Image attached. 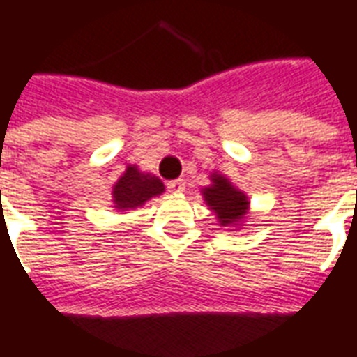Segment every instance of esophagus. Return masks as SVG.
<instances>
[{
    "mask_svg": "<svg viewBox=\"0 0 357 357\" xmlns=\"http://www.w3.org/2000/svg\"><path fill=\"white\" fill-rule=\"evenodd\" d=\"M167 189L170 190V192H181V190L185 189L183 179H172V181H168Z\"/></svg>",
    "mask_w": 357,
    "mask_h": 357,
    "instance_id": "esophagus-1",
    "label": "esophagus"
}]
</instances>
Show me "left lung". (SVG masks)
Instances as JSON below:
<instances>
[{
  "label": "left lung",
  "mask_w": 357,
  "mask_h": 357,
  "mask_svg": "<svg viewBox=\"0 0 357 357\" xmlns=\"http://www.w3.org/2000/svg\"><path fill=\"white\" fill-rule=\"evenodd\" d=\"M211 181L213 185L202 190L208 206L217 213L222 227L238 222L249 208L247 197L241 190L236 189L227 178H222L221 174H213Z\"/></svg>",
  "instance_id": "left-lung-1"
}]
</instances>
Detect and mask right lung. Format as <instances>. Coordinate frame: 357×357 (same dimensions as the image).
I'll return each instance as SVG.
<instances>
[{
	"instance_id": "right-lung-1",
	"label": "right lung",
	"mask_w": 357,
	"mask_h": 357,
	"mask_svg": "<svg viewBox=\"0 0 357 357\" xmlns=\"http://www.w3.org/2000/svg\"><path fill=\"white\" fill-rule=\"evenodd\" d=\"M165 185L153 174H142L136 167H127L125 174L114 185V202L119 209L142 206L146 200L157 197Z\"/></svg>"
}]
</instances>
